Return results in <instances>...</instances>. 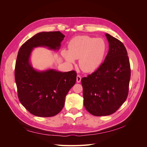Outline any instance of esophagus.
Returning a JSON list of instances; mask_svg holds the SVG:
<instances>
[{"label":"esophagus","mask_w":147,"mask_h":147,"mask_svg":"<svg viewBox=\"0 0 147 147\" xmlns=\"http://www.w3.org/2000/svg\"><path fill=\"white\" fill-rule=\"evenodd\" d=\"M81 80H82V77L80 76V75H77V83L80 82Z\"/></svg>","instance_id":"34e87169"}]
</instances>
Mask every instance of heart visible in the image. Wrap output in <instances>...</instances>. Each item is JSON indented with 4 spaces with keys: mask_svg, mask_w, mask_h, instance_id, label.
Segmentation results:
<instances>
[{
    "mask_svg": "<svg viewBox=\"0 0 147 147\" xmlns=\"http://www.w3.org/2000/svg\"><path fill=\"white\" fill-rule=\"evenodd\" d=\"M68 51L63 50L62 55L70 64L79 59V66L84 72H92L102 64L107 46L104 39L87 35L72 39L68 45Z\"/></svg>",
    "mask_w": 147,
    "mask_h": 147,
    "instance_id": "obj_1",
    "label": "heart"
}]
</instances>
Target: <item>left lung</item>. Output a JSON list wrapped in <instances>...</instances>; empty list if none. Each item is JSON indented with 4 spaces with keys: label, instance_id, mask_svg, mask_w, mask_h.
I'll return each instance as SVG.
<instances>
[{
    "label": "left lung",
    "instance_id": "obj_1",
    "mask_svg": "<svg viewBox=\"0 0 147 147\" xmlns=\"http://www.w3.org/2000/svg\"><path fill=\"white\" fill-rule=\"evenodd\" d=\"M109 50L94 72L82 79L84 106L96 117L113 114L127 99L131 78L127 53L123 43L109 34Z\"/></svg>",
    "mask_w": 147,
    "mask_h": 147
}]
</instances>
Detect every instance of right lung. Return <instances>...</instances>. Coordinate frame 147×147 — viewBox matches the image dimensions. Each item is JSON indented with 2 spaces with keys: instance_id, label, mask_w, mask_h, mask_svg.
<instances>
[{
  "instance_id": "1",
  "label": "right lung",
  "mask_w": 147,
  "mask_h": 147,
  "mask_svg": "<svg viewBox=\"0 0 147 147\" xmlns=\"http://www.w3.org/2000/svg\"><path fill=\"white\" fill-rule=\"evenodd\" d=\"M64 37L59 31L39 32L26 41L18 53L15 77L18 98L35 116L50 117L59 113L64 107L67 94L76 82L77 74L74 70L40 71L30 61L34 48L45 47L58 51Z\"/></svg>"
}]
</instances>
